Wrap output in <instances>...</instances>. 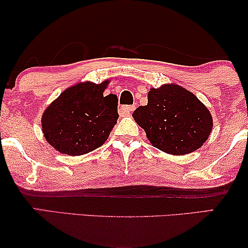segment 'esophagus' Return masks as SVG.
I'll return each instance as SVG.
<instances>
[{"label":"esophagus","mask_w":248,"mask_h":248,"mask_svg":"<svg viewBox=\"0 0 248 248\" xmlns=\"http://www.w3.org/2000/svg\"><path fill=\"white\" fill-rule=\"evenodd\" d=\"M134 109H135V106H122L120 108V111L122 116H128V115L133 113Z\"/></svg>","instance_id":"obj_1"}]
</instances>
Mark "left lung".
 <instances>
[{
    "mask_svg": "<svg viewBox=\"0 0 248 248\" xmlns=\"http://www.w3.org/2000/svg\"><path fill=\"white\" fill-rule=\"evenodd\" d=\"M132 116L155 148L176 155L202 147L213 126L208 108L191 91L175 83L151 88L148 105L138 107Z\"/></svg>",
    "mask_w": 248,
    "mask_h": 248,
    "instance_id": "obj_1",
    "label": "left lung"
}]
</instances>
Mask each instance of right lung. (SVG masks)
I'll return each instance as SVG.
<instances>
[{"label": "right lung", "mask_w": 248, "mask_h": 248, "mask_svg": "<svg viewBox=\"0 0 248 248\" xmlns=\"http://www.w3.org/2000/svg\"><path fill=\"white\" fill-rule=\"evenodd\" d=\"M109 80L64 90L42 116L46 141L61 154L81 155L103 145L117 123V96H105Z\"/></svg>", "instance_id": "add662e5"}]
</instances>
